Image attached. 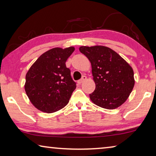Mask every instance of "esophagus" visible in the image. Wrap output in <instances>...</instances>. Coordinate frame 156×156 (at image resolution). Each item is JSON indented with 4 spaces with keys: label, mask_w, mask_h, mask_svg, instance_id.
I'll return each instance as SVG.
<instances>
[{
    "label": "esophagus",
    "mask_w": 156,
    "mask_h": 156,
    "mask_svg": "<svg viewBox=\"0 0 156 156\" xmlns=\"http://www.w3.org/2000/svg\"><path fill=\"white\" fill-rule=\"evenodd\" d=\"M87 80V77H86L85 76H83V77H82L81 79H80V80H78V83L79 84H80L83 83L84 80Z\"/></svg>",
    "instance_id": "34e87169"
}]
</instances>
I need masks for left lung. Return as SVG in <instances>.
Wrapping results in <instances>:
<instances>
[{
  "label": "left lung",
  "instance_id": "left-lung-1",
  "mask_svg": "<svg viewBox=\"0 0 156 156\" xmlns=\"http://www.w3.org/2000/svg\"><path fill=\"white\" fill-rule=\"evenodd\" d=\"M91 64L96 84L94 91L89 94L98 106L113 109L125 102L135 84L133 69L115 51L104 46L79 48Z\"/></svg>",
  "mask_w": 156,
  "mask_h": 156
}]
</instances>
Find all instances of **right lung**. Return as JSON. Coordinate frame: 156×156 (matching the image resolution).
<instances>
[{
	"label": "right lung",
	"mask_w": 156,
	"mask_h": 156,
	"mask_svg": "<svg viewBox=\"0 0 156 156\" xmlns=\"http://www.w3.org/2000/svg\"><path fill=\"white\" fill-rule=\"evenodd\" d=\"M74 47L54 48L36 60L26 74L25 89L34 107L53 113L67 105L76 83L65 62Z\"/></svg>",
	"instance_id": "obj_1"
}]
</instances>
